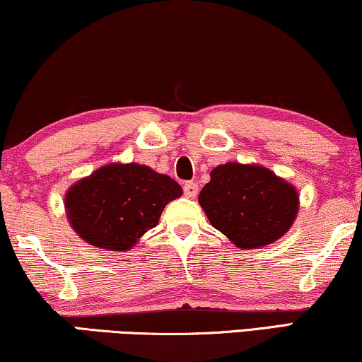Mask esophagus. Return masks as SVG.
<instances>
[{
	"instance_id": "obj_1",
	"label": "esophagus",
	"mask_w": 362,
	"mask_h": 362,
	"mask_svg": "<svg viewBox=\"0 0 362 362\" xmlns=\"http://www.w3.org/2000/svg\"><path fill=\"white\" fill-rule=\"evenodd\" d=\"M183 193L188 198H195L198 195V185L195 182H185L183 183Z\"/></svg>"
}]
</instances>
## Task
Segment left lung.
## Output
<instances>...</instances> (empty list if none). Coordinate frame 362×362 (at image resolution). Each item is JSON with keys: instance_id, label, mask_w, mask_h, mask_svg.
Returning <instances> with one entry per match:
<instances>
[{"instance_id": "left-lung-1", "label": "left lung", "mask_w": 362, "mask_h": 362, "mask_svg": "<svg viewBox=\"0 0 362 362\" xmlns=\"http://www.w3.org/2000/svg\"><path fill=\"white\" fill-rule=\"evenodd\" d=\"M198 203L211 226L241 249L267 246L282 238L298 213V193L272 170L251 164L218 165Z\"/></svg>"}]
</instances>
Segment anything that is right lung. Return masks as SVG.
I'll return each instance as SVG.
<instances>
[{
	"instance_id": "right-lung-1",
	"label": "right lung",
	"mask_w": 362,
	"mask_h": 362,
	"mask_svg": "<svg viewBox=\"0 0 362 362\" xmlns=\"http://www.w3.org/2000/svg\"><path fill=\"white\" fill-rule=\"evenodd\" d=\"M180 195L179 183L151 167L108 164L69 188L65 211L70 226L91 246L128 251Z\"/></svg>"
}]
</instances>
